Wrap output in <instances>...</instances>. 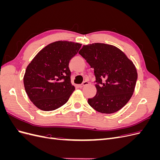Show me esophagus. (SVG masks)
<instances>
[{
  "label": "esophagus",
  "mask_w": 160,
  "mask_h": 160,
  "mask_svg": "<svg viewBox=\"0 0 160 160\" xmlns=\"http://www.w3.org/2000/svg\"><path fill=\"white\" fill-rule=\"evenodd\" d=\"M88 84H89V82H88V81H85L83 82V83H82L79 85V87H80V88H83V87H85V85H88Z\"/></svg>",
  "instance_id": "esophagus-1"
}]
</instances>
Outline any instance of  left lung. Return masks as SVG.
Here are the masks:
<instances>
[{
	"instance_id": "1",
	"label": "left lung",
	"mask_w": 160,
	"mask_h": 160,
	"mask_svg": "<svg viewBox=\"0 0 160 160\" xmlns=\"http://www.w3.org/2000/svg\"><path fill=\"white\" fill-rule=\"evenodd\" d=\"M79 53L94 69L97 93L88 99L91 107L107 114L124 107L132 98L138 79L132 61L118 47L105 43L83 45Z\"/></svg>"
}]
</instances>
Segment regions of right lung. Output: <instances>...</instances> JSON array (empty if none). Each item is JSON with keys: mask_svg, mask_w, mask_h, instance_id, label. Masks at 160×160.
I'll return each instance as SVG.
<instances>
[{"mask_svg": "<svg viewBox=\"0 0 160 160\" xmlns=\"http://www.w3.org/2000/svg\"><path fill=\"white\" fill-rule=\"evenodd\" d=\"M78 42L58 41L38 52L27 67L23 83L37 108L52 111L65 104L75 90L69 62L81 47Z\"/></svg>", "mask_w": 160, "mask_h": 160, "instance_id": "obj_1", "label": "right lung"}]
</instances>
